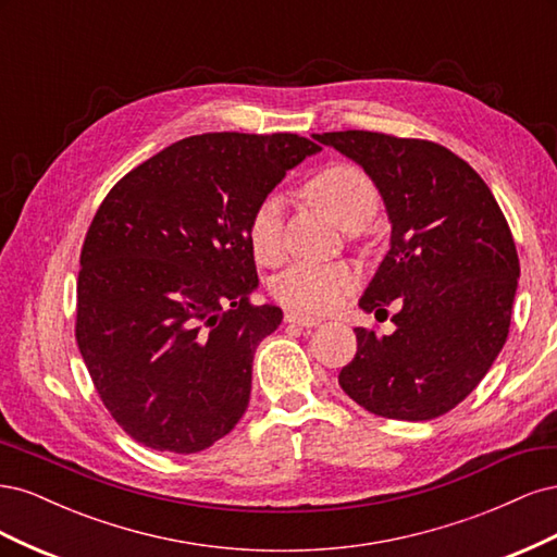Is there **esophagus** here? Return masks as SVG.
Returning a JSON list of instances; mask_svg holds the SVG:
<instances>
[{
	"label": "esophagus",
	"instance_id": "1",
	"mask_svg": "<svg viewBox=\"0 0 557 557\" xmlns=\"http://www.w3.org/2000/svg\"><path fill=\"white\" fill-rule=\"evenodd\" d=\"M285 323H293L299 327H315V325H320V318L297 313V311H285Z\"/></svg>",
	"mask_w": 557,
	"mask_h": 557
}]
</instances>
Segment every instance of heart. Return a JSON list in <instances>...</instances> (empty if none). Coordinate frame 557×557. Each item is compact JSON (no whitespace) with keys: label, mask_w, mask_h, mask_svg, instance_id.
Wrapping results in <instances>:
<instances>
[{"label":"heart","mask_w":557,"mask_h":557,"mask_svg":"<svg viewBox=\"0 0 557 557\" xmlns=\"http://www.w3.org/2000/svg\"><path fill=\"white\" fill-rule=\"evenodd\" d=\"M307 195L344 230L364 225L376 209L372 181L352 164H330L307 183ZM248 244L262 264L283 256L281 199L267 195L248 221ZM358 272L348 262H295L274 281L272 293L283 307L305 313H327L356 288Z\"/></svg>","instance_id":"obj_1"}]
</instances>
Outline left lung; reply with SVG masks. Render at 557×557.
<instances>
[{
    "label": "left lung",
    "instance_id": "obj_1",
    "mask_svg": "<svg viewBox=\"0 0 557 557\" xmlns=\"http://www.w3.org/2000/svg\"><path fill=\"white\" fill-rule=\"evenodd\" d=\"M360 164L391 221V250L360 297L395 332L356 327L358 352L339 385L360 407L395 420H432L474 391L507 342L518 252L491 188L448 148L381 132L313 134Z\"/></svg>",
    "mask_w": 557,
    "mask_h": 557
}]
</instances>
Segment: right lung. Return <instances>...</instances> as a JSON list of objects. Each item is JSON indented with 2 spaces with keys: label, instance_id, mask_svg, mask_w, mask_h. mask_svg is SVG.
<instances>
[{
  "label": "right lung",
  "instance_id": "obj_1",
  "mask_svg": "<svg viewBox=\"0 0 557 557\" xmlns=\"http://www.w3.org/2000/svg\"><path fill=\"white\" fill-rule=\"evenodd\" d=\"M318 146L297 134L181 139L117 181L81 250L76 342L134 442L199 453L239 423L252 356L283 320L250 305L248 221Z\"/></svg>",
  "mask_w": 557,
  "mask_h": 557
}]
</instances>
